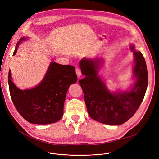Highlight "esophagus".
Here are the masks:
<instances>
[{
  "label": "esophagus",
  "mask_w": 159,
  "mask_h": 159,
  "mask_svg": "<svg viewBox=\"0 0 159 159\" xmlns=\"http://www.w3.org/2000/svg\"><path fill=\"white\" fill-rule=\"evenodd\" d=\"M75 73H76V74H77V75H78V78H80V76H81V72L80 68H75Z\"/></svg>",
  "instance_id": "1"
}]
</instances>
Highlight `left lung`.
<instances>
[{
  "label": "left lung",
  "mask_w": 159,
  "mask_h": 159,
  "mask_svg": "<svg viewBox=\"0 0 159 159\" xmlns=\"http://www.w3.org/2000/svg\"><path fill=\"white\" fill-rule=\"evenodd\" d=\"M134 54L132 68L134 83L125 91L111 92L98 72L104 64L102 58H83L80 62L81 72L85 77L80 80L84 91L89 115L101 123L120 125L130 119L144 98L148 84V74L145 59L140 52L131 44Z\"/></svg>",
  "instance_id": "8db88e82"
}]
</instances>
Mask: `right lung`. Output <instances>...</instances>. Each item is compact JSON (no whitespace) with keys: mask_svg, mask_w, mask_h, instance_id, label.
<instances>
[{"mask_svg":"<svg viewBox=\"0 0 159 159\" xmlns=\"http://www.w3.org/2000/svg\"><path fill=\"white\" fill-rule=\"evenodd\" d=\"M28 39L22 37L16 46L13 55L20 44ZM75 68L52 62L39 84L28 89H20L8 73L10 96L16 108L28 122L47 125L57 122L63 115L66 93L70 85L77 81Z\"/></svg>","mask_w":159,"mask_h":159,"instance_id":"right-lung-1","label":"right lung"}]
</instances>
